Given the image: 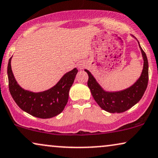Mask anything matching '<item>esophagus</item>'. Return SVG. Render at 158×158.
<instances>
[{
	"label": "esophagus",
	"mask_w": 158,
	"mask_h": 158,
	"mask_svg": "<svg viewBox=\"0 0 158 158\" xmlns=\"http://www.w3.org/2000/svg\"><path fill=\"white\" fill-rule=\"evenodd\" d=\"M84 67H85V65H84V64H78V68L79 69H83Z\"/></svg>",
	"instance_id": "esophagus-1"
}]
</instances>
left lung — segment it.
Returning a JSON list of instances; mask_svg holds the SVG:
<instances>
[{
    "label": "left lung",
    "mask_w": 158,
    "mask_h": 158,
    "mask_svg": "<svg viewBox=\"0 0 158 158\" xmlns=\"http://www.w3.org/2000/svg\"><path fill=\"white\" fill-rule=\"evenodd\" d=\"M144 58V67L138 81L132 86L119 92H106L100 87L96 80L87 69L89 75L88 86L91 90L94 100L100 107L110 113H120L131 108L140 101L146 91L149 80L148 60L146 54L139 45Z\"/></svg>",
    "instance_id": "obj_1"
}]
</instances>
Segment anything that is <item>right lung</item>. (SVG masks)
Wrapping results in <instances>:
<instances>
[{
    "instance_id": "add662e5",
    "label": "right lung",
    "mask_w": 158,
    "mask_h": 158,
    "mask_svg": "<svg viewBox=\"0 0 158 158\" xmlns=\"http://www.w3.org/2000/svg\"><path fill=\"white\" fill-rule=\"evenodd\" d=\"M11 57L9 59L7 69L9 88L16 104L28 114L43 119L60 114L68 101L69 89L78 70L75 68L67 73L52 89L40 93H33L24 90L18 85L11 70Z\"/></svg>"
}]
</instances>
